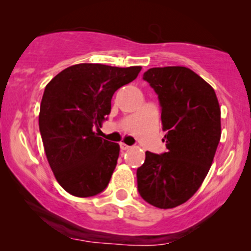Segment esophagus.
<instances>
[{
  "label": "esophagus",
  "mask_w": 251,
  "mask_h": 251,
  "mask_svg": "<svg viewBox=\"0 0 251 251\" xmlns=\"http://www.w3.org/2000/svg\"><path fill=\"white\" fill-rule=\"evenodd\" d=\"M129 148H131V146L126 145V144H124V143H120V149L122 150H128Z\"/></svg>",
  "instance_id": "34e87169"
}]
</instances>
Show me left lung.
<instances>
[{"mask_svg":"<svg viewBox=\"0 0 251 251\" xmlns=\"http://www.w3.org/2000/svg\"><path fill=\"white\" fill-rule=\"evenodd\" d=\"M143 79L157 93L166 152L146 151L137 170L138 191L160 209L185 203L208 175L221 139V108L214 88L186 67L150 68Z\"/></svg>","mask_w":251,"mask_h":251,"instance_id":"8db88e82","label":"left lung"}]
</instances>
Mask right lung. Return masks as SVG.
<instances>
[{
  "label": "right lung",
  "instance_id": "1",
  "mask_svg": "<svg viewBox=\"0 0 251 251\" xmlns=\"http://www.w3.org/2000/svg\"><path fill=\"white\" fill-rule=\"evenodd\" d=\"M142 67L79 63L60 72L46 86L39 127L56 180L68 194L92 197L107 188L120 148L98 137L111 112L114 92L138 76Z\"/></svg>",
  "mask_w": 251,
  "mask_h": 251
}]
</instances>
